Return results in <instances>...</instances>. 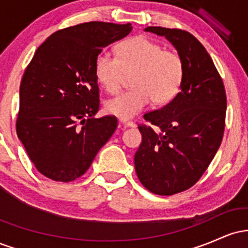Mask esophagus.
<instances>
[{
	"label": "esophagus",
	"mask_w": 248,
	"mask_h": 248,
	"mask_svg": "<svg viewBox=\"0 0 248 248\" xmlns=\"http://www.w3.org/2000/svg\"><path fill=\"white\" fill-rule=\"evenodd\" d=\"M119 124H120V127H122V128L134 127V126H135V124H134V122L126 121V120H120V121H119Z\"/></svg>",
	"instance_id": "34e87169"
}]
</instances>
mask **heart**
<instances>
[{
    "label": "heart",
    "mask_w": 248,
    "mask_h": 248,
    "mask_svg": "<svg viewBox=\"0 0 248 248\" xmlns=\"http://www.w3.org/2000/svg\"><path fill=\"white\" fill-rule=\"evenodd\" d=\"M94 75L110 94L120 92L127 76L133 75V90L105 105L107 113L126 120L138 115L152 101L163 105L171 100L183 82L184 64L176 52L163 50L148 37L138 36L119 45L118 57L101 51L95 58Z\"/></svg>",
    "instance_id": "1"
}]
</instances>
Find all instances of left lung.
Segmentation results:
<instances>
[{"label":"left lung","mask_w":248,"mask_h":248,"mask_svg":"<svg viewBox=\"0 0 248 248\" xmlns=\"http://www.w3.org/2000/svg\"><path fill=\"white\" fill-rule=\"evenodd\" d=\"M164 36L184 64L181 91L169 104L143 115L142 143L135 154L136 175L150 192L170 196L190 189L215 157L225 129L223 79L201 42L186 30L148 27Z\"/></svg>","instance_id":"8db88e82"}]
</instances>
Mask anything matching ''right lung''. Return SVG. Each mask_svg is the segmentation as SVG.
<instances>
[{
  "mask_svg": "<svg viewBox=\"0 0 248 248\" xmlns=\"http://www.w3.org/2000/svg\"><path fill=\"white\" fill-rule=\"evenodd\" d=\"M132 24L87 22L56 31L36 50L19 87L16 132L36 169L57 182L84 175L118 127L100 107L94 75L104 47Z\"/></svg>",
  "mask_w": 248,
  "mask_h": 248,
  "instance_id": "1",
  "label": "right lung"
}]
</instances>
